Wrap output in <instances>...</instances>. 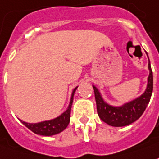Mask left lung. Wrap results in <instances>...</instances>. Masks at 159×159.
Here are the masks:
<instances>
[{"label":"left lung","mask_w":159,"mask_h":159,"mask_svg":"<svg viewBox=\"0 0 159 159\" xmlns=\"http://www.w3.org/2000/svg\"><path fill=\"white\" fill-rule=\"evenodd\" d=\"M148 56V55H147ZM150 74L148 78L147 89L143 95L122 106L115 107L103 101L98 89L93 86L95 92L96 109L99 118L106 124L112 126H125L136 121L144 112L151 97L153 90V74L149 60Z\"/></svg>","instance_id":"left-lung-1"}]
</instances>
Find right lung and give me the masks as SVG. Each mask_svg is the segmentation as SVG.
<instances>
[{
    "mask_svg": "<svg viewBox=\"0 0 159 159\" xmlns=\"http://www.w3.org/2000/svg\"><path fill=\"white\" fill-rule=\"evenodd\" d=\"M77 88H75L72 91L71 98H70V104L68 106V109L64 113H62L59 117L51 119V120L42 121L40 123H34V124L26 123V122L22 121V120L21 122L27 127L28 129L34 132V134H40V135L50 136V135H54V134H59L62 131H64L70 123V109H71L72 102H73V95H74Z\"/></svg>",
    "mask_w": 159,
    "mask_h": 159,
    "instance_id": "right-lung-1",
    "label": "right lung"
}]
</instances>
